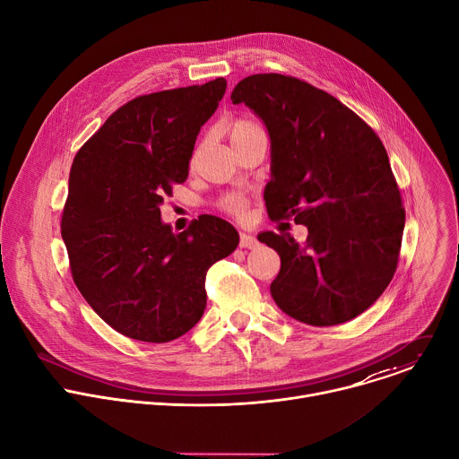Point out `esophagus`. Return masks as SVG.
Wrapping results in <instances>:
<instances>
[{"label":"esophagus","mask_w":459,"mask_h":459,"mask_svg":"<svg viewBox=\"0 0 459 459\" xmlns=\"http://www.w3.org/2000/svg\"><path fill=\"white\" fill-rule=\"evenodd\" d=\"M239 247H241V248H254V247H257L255 236H252V234H248V232H241V234H239Z\"/></svg>","instance_id":"34e87169"}]
</instances>
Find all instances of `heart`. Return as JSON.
Wrapping results in <instances>:
<instances>
[{"instance_id": "heart-1", "label": "heart", "mask_w": 459, "mask_h": 459, "mask_svg": "<svg viewBox=\"0 0 459 459\" xmlns=\"http://www.w3.org/2000/svg\"><path fill=\"white\" fill-rule=\"evenodd\" d=\"M257 133H264V130L259 128V125H255V123L250 121V119H238L236 123H232V126H230V130H229L230 143H232V147H234V145H238L239 142H243V140H247V138H250V136H254V134H257ZM220 205H221L227 212H230V214H234V216H243L245 211H247V207H248V198H247V195H245L243 192H229V194H225L223 198L220 200Z\"/></svg>"}]
</instances>
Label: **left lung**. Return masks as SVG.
<instances>
[{
	"label": "left lung",
	"mask_w": 459,
	"mask_h": 459,
	"mask_svg": "<svg viewBox=\"0 0 459 459\" xmlns=\"http://www.w3.org/2000/svg\"><path fill=\"white\" fill-rule=\"evenodd\" d=\"M230 100L267 126L271 220L308 229L303 247L285 232L257 234L281 257L271 283L276 305L314 326L359 316L394 276L405 227L381 140L340 100L290 76H248Z\"/></svg>",
	"instance_id": "1"
}]
</instances>
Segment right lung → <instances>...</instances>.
<instances>
[{
	"label": "right lung",
	"instance_id": "right-lung-1",
	"mask_svg": "<svg viewBox=\"0 0 459 459\" xmlns=\"http://www.w3.org/2000/svg\"><path fill=\"white\" fill-rule=\"evenodd\" d=\"M225 78L161 91L119 107L78 151L61 238L74 283L119 334L172 342L207 307L205 276L232 254L238 230L204 214L176 234L160 207L188 176L195 138L216 112Z\"/></svg>",
	"mask_w": 459,
	"mask_h": 459
}]
</instances>
